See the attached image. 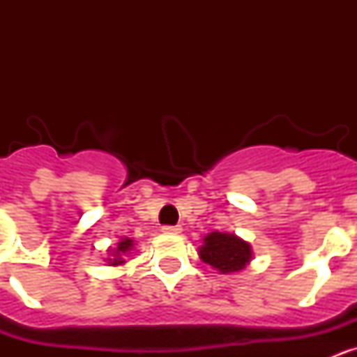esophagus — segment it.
I'll list each match as a JSON object with an SVG mask.
<instances>
[{
  "label": "esophagus",
  "instance_id": "34e87169",
  "mask_svg": "<svg viewBox=\"0 0 357 357\" xmlns=\"http://www.w3.org/2000/svg\"><path fill=\"white\" fill-rule=\"evenodd\" d=\"M182 230L181 225H164L162 227V232H166V234H178Z\"/></svg>",
  "mask_w": 357,
  "mask_h": 357
}]
</instances>
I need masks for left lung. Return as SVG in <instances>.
<instances>
[{
    "label": "left lung",
    "mask_w": 357,
    "mask_h": 357,
    "mask_svg": "<svg viewBox=\"0 0 357 357\" xmlns=\"http://www.w3.org/2000/svg\"><path fill=\"white\" fill-rule=\"evenodd\" d=\"M200 257L222 273H230L239 272L250 263L252 250L248 243L234 234L211 232L204 239V247H200Z\"/></svg>",
    "instance_id": "left-lung-1"
}]
</instances>
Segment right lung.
Returning <instances> with one entry per match:
<instances>
[{"mask_svg":"<svg viewBox=\"0 0 357 357\" xmlns=\"http://www.w3.org/2000/svg\"><path fill=\"white\" fill-rule=\"evenodd\" d=\"M132 245H134V243H132V239H121V241H119V245H118V250H116V257L114 259H110V264H121V263H125V261L121 259V255L123 254H127L128 250H132Z\"/></svg>","mask_w":357,"mask_h":357,"instance_id":"add662e5","label":"right lung"}]
</instances>
